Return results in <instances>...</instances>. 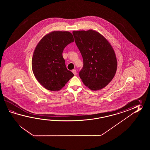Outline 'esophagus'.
Returning a JSON list of instances; mask_svg holds the SVG:
<instances>
[{"mask_svg": "<svg viewBox=\"0 0 150 150\" xmlns=\"http://www.w3.org/2000/svg\"><path fill=\"white\" fill-rule=\"evenodd\" d=\"M72 72H73V74H74V76H76L77 73H76V70H72Z\"/></svg>", "mask_w": 150, "mask_h": 150, "instance_id": "esophagus-1", "label": "esophagus"}]
</instances>
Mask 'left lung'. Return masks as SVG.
<instances>
[{
	"instance_id": "1",
	"label": "left lung",
	"mask_w": 150,
	"mask_h": 150,
	"mask_svg": "<svg viewBox=\"0 0 150 150\" xmlns=\"http://www.w3.org/2000/svg\"><path fill=\"white\" fill-rule=\"evenodd\" d=\"M72 33L83 62L80 78L89 89H102L112 81L117 70L114 50L108 41L94 30H74Z\"/></svg>"
}]
</instances>
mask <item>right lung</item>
<instances>
[{"instance_id": "right-lung-1", "label": "right lung", "mask_w": 150, "mask_h": 150, "mask_svg": "<svg viewBox=\"0 0 150 150\" xmlns=\"http://www.w3.org/2000/svg\"><path fill=\"white\" fill-rule=\"evenodd\" d=\"M73 42L70 32L53 31L43 36L36 45L32 57V70L45 88L58 91L74 76L67 70L62 55L65 47Z\"/></svg>"}]
</instances>
